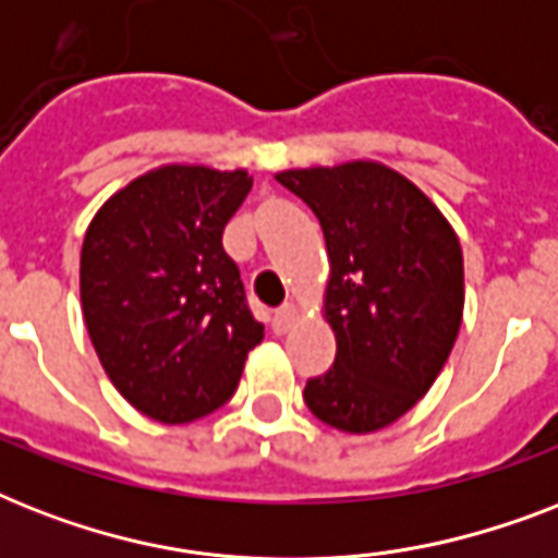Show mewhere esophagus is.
<instances>
[{
  "instance_id": "34e87169",
  "label": "esophagus",
  "mask_w": 558,
  "mask_h": 558,
  "mask_svg": "<svg viewBox=\"0 0 558 558\" xmlns=\"http://www.w3.org/2000/svg\"><path fill=\"white\" fill-rule=\"evenodd\" d=\"M298 322V306L295 304H287L280 306L278 313H275V318H271V330L278 332V336H283V332H289V327Z\"/></svg>"
}]
</instances>
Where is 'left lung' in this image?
Here are the masks:
<instances>
[{
  "label": "left lung",
  "mask_w": 558,
  "mask_h": 558,
  "mask_svg": "<svg viewBox=\"0 0 558 558\" xmlns=\"http://www.w3.org/2000/svg\"><path fill=\"white\" fill-rule=\"evenodd\" d=\"M322 222L336 362L304 399L348 434L388 428L428 393L463 322V248L432 196L373 159L275 177Z\"/></svg>",
  "instance_id": "1"
}]
</instances>
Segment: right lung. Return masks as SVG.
I'll use <instances>...</instances> for the list:
<instances>
[{
  "label": "right lung",
  "instance_id": "right-lung-1",
  "mask_svg": "<svg viewBox=\"0 0 558 558\" xmlns=\"http://www.w3.org/2000/svg\"><path fill=\"white\" fill-rule=\"evenodd\" d=\"M248 191L243 168L161 165L112 193L86 228L83 322L109 381L156 423L217 411L263 341L222 248Z\"/></svg>",
  "mask_w": 558,
  "mask_h": 558
}]
</instances>
